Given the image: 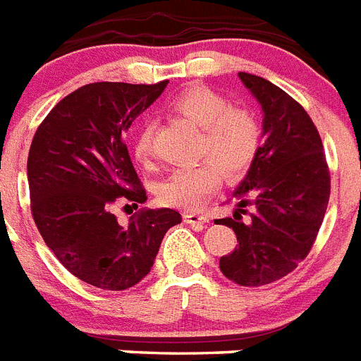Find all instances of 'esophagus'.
I'll return each instance as SVG.
<instances>
[{
  "label": "esophagus",
  "instance_id": "esophagus-1",
  "mask_svg": "<svg viewBox=\"0 0 361 361\" xmlns=\"http://www.w3.org/2000/svg\"><path fill=\"white\" fill-rule=\"evenodd\" d=\"M184 221L190 224H197V226H199V224L208 223L210 219H208V215L197 214V212H186V214H184Z\"/></svg>",
  "mask_w": 361,
  "mask_h": 361
}]
</instances>
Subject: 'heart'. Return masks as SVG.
<instances>
[{"label": "heart", "mask_w": 361, "mask_h": 361, "mask_svg": "<svg viewBox=\"0 0 361 361\" xmlns=\"http://www.w3.org/2000/svg\"><path fill=\"white\" fill-rule=\"evenodd\" d=\"M169 109L201 128L199 157L206 160L178 168L159 184V201L171 208L201 206L226 177L245 173L261 149V126L250 111L230 102L206 85H192L169 102ZM153 151V128L144 124L133 142V155L146 162Z\"/></svg>", "instance_id": "obj_1"}]
</instances>
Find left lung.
I'll list each match as a JSON object with an SVG mask.
<instances>
[{"instance_id":"left-lung-1","label":"left lung","mask_w":361,"mask_h":361,"mask_svg":"<svg viewBox=\"0 0 361 361\" xmlns=\"http://www.w3.org/2000/svg\"><path fill=\"white\" fill-rule=\"evenodd\" d=\"M263 109L264 144L233 192V217L217 219L237 235L219 269L241 286H261L290 274L309 255L327 212L331 175L318 129L301 104L261 76L239 73ZM246 205L255 208L242 221Z\"/></svg>"}]
</instances>
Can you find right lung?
<instances>
[{"mask_svg":"<svg viewBox=\"0 0 361 361\" xmlns=\"http://www.w3.org/2000/svg\"><path fill=\"white\" fill-rule=\"evenodd\" d=\"M166 85H84L52 107L30 144L34 223L58 261L97 288L126 290L142 281L166 232L183 221L169 208H142L122 226L113 214L120 199L146 202L124 135Z\"/></svg>","mask_w":361,"mask_h":361,"instance_id":"1","label":"right lung"}]
</instances>
